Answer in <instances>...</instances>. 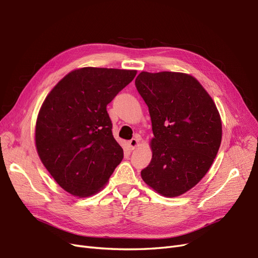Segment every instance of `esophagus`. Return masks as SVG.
Returning <instances> with one entry per match:
<instances>
[{
	"mask_svg": "<svg viewBox=\"0 0 258 258\" xmlns=\"http://www.w3.org/2000/svg\"><path fill=\"white\" fill-rule=\"evenodd\" d=\"M138 144H139V140L136 138H133L132 140L128 141V145H130L131 150H135L138 147Z\"/></svg>",
	"mask_w": 258,
	"mask_h": 258,
	"instance_id": "esophagus-1",
	"label": "esophagus"
}]
</instances>
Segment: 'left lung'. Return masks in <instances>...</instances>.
Here are the masks:
<instances>
[{
  "instance_id": "8db88e82",
  "label": "left lung",
  "mask_w": 258,
  "mask_h": 258,
  "mask_svg": "<svg viewBox=\"0 0 258 258\" xmlns=\"http://www.w3.org/2000/svg\"><path fill=\"white\" fill-rule=\"evenodd\" d=\"M135 84L149 106L154 134L152 160L141 177L162 196H180L205 177L217 155L218 109L191 75L142 72Z\"/></svg>"
}]
</instances>
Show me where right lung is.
I'll use <instances>...</instances> for the list:
<instances>
[{"label":"right lung","instance_id":"obj_1","mask_svg":"<svg viewBox=\"0 0 258 258\" xmlns=\"http://www.w3.org/2000/svg\"><path fill=\"white\" fill-rule=\"evenodd\" d=\"M137 71L83 67L47 95L36 123L40 159L57 183L78 197L98 193L123 158L106 106Z\"/></svg>","mask_w":258,"mask_h":258}]
</instances>
